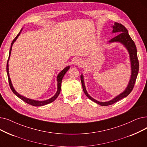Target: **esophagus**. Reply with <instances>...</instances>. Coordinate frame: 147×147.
<instances>
[{"instance_id": "34e87169", "label": "esophagus", "mask_w": 147, "mask_h": 147, "mask_svg": "<svg viewBox=\"0 0 147 147\" xmlns=\"http://www.w3.org/2000/svg\"><path fill=\"white\" fill-rule=\"evenodd\" d=\"M74 63H75V65L77 66H81L83 64V61L80 59H78L76 60Z\"/></svg>"}]
</instances>
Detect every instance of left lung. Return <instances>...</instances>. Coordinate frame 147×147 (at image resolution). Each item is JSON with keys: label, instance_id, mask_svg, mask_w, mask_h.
Returning <instances> with one entry per match:
<instances>
[{"label": "left lung", "instance_id": "1", "mask_svg": "<svg viewBox=\"0 0 147 147\" xmlns=\"http://www.w3.org/2000/svg\"><path fill=\"white\" fill-rule=\"evenodd\" d=\"M113 28L112 33L113 34H119L117 36H115L109 41V44L113 43V42H119L125 47V48L127 50L129 54L130 61L131 65V76L129 80V84L127 85L126 88L124 89L123 92L118 95L117 96L114 97L111 100L108 101H99L91 97L89 94L88 93L86 89L85 85L84 82V77L82 74L80 76V80L82 82V85L84 90V93L87 96L88 98L91 100L94 101L95 103L98 104L100 106H108L112 105L117 101L120 100L123 98L126 97L132 91V89L135 85V82L137 78V76L139 71V61L138 59L137 56V49L135 42L130 36L128 30L123 26V24L120 23L115 22L114 25L112 26Z\"/></svg>", "mask_w": 147, "mask_h": 147}]
</instances>
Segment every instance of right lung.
Masks as SVG:
<instances>
[{"instance_id": "obj_1", "label": "right lung", "mask_w": 147, "mask_h": 147, "mask_svg": "<svg viewBox=\"0 0 147 147\" xmlns=\"http://www.w3.org/2000/svg\"><path fill=\"white\" fill-rule=\"evenodd\" d=\"M23 30V28L21 29V30L20 31V32L18 33V34L16 36V37L14 38V40L12 41V42H11V47H10V49H9V58H8V61H7V65H6V72H7V75H8V80H9V86H10V88L11 89L12 91L13 92V93L16 95L17 96L20 98L21 100H22L23 101H24V102H26V103L29 104V105H30L32 106H44V105H46L47 104H49L50 103H52V102L54 101L56 98L58 97V95H59L60 94V92H61V83H62V79L63 78V76H64L65 74L68 71V70L69 69V66H67L65 68H63L62 71L58 74V75L57 76V84H58V85H57V86H58V88H57V91L56 92V94L53 95V96L50 98L49 99H47V100H41V101H39V100H32V99H30V98H26L24 96H23V95H20L19 93H18L16 90L13 87V85H12V84L11 82V80L10 79V77H9V65H8V62H9V58H10V56H11V50H12V45H13L14 42L17 40V39L18 38V37L19 36V35H20L22 31Z\"/></svg>"}]
</instances>
